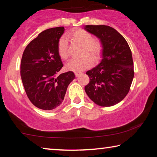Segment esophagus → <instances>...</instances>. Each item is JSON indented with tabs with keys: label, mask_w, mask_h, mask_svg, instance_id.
<instances>
[{
	"label": "esophagus",
	"mask_w": 157,
	"mask_h": 157,
	"mask_svg": "<svg viewBox=\"0 0 157 157\" xmlns=\"http://www.w3.org/2000/svg\"><path fill=\"white\" fill-rule=\"evenodd\" d=\"M82 74V73H79V72H75V76L77 77V78H78V77H79V75H80Z\"/></svg>",
	"instance_id": "1"
}]
</instances>
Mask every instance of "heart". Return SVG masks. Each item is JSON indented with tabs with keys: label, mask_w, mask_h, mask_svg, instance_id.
Returning <instances> with one entry per match:
<instances>
[{
	"label": "heart",
	"mask_w": 157,
	"mask_h": 157,
	"mask_svg": "<svg viewBox=\"0 0 157 157\" xmlns=\"http://www.w3.org/2000/svg\"><path fill=\"white\" fill-rule=\"evenodd\" d=\"M69 37L73 41L82 46L83 48L82 50V55H89L94 60L99 57L102 46L99 41L93 39L92 35L89 32L82 29H78L69 34ZM57 50L58 54L62 59H66L68 57V44L64 37H62L58 41ZM89 56L84 55L79 58L72 59L66 63V69L73 72H81L86 70L93 64V60Z\"/></svg>",
	"instance_id": "1"
}]
</instances>
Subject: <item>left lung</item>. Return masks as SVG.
Returning a JSON list of instances; mask_svg holds the SVG:
<instances>
[{"mask_svg": "<svg viewBox=\"0 0 157 157\" xmlns=\"http://www.w3.org/2000/svg\"><path fill=\"white\" fill-rule=\"evenodd\" d=\"M84 30L100 39L102 59L87 71L89 83L85 91L93 102L101 107H111L123 100L134 78L131 50L125 39L108 25H85Z\"/></svg>", "mask_w": 157, "mask_h": 157, "instance_id": "8db88e82", "label": "left lung"}]
</instances>
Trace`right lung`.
Returning <instances> with one entry per match:
<instances>
[{
    "instance_id": "right-lung-1",
    "label": "right lung",
    "mask_w": 157,
    "mask_h": 157,
    "mask_svg": "<svg viewBox=\"0 0 157 157\" xmlns=\"http://www.w3.org/2000/svg\"><path fill=\"white\" fill-rule=\"evenodd\" d=\"M64 28L44 30L23 52L21 76L29 100L36 107L52 110L62 104L69 84L75 79L72 71L59 74L63 63L57 44Z\"/></svg>"
}]
</instances>
